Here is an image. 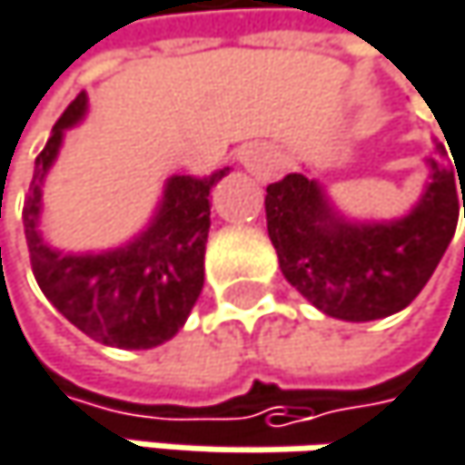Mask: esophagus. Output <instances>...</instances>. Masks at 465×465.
Listing matches in <instances>:
<instances>
[{"mask_svg": "<svg viewBox=\"0 0 465 465\" xmlns=\"http://www.w3.org/2000/svg\"><path fill=\"white\" fill-rule=\"evenodd\" d=\"M242 163H245L248 171H253L259 176H270L275 171V165H278V157L267 146H251V149H245Z\"/></svg>", "mask_w": 465, "mask_h": 465, "instance_id": "esophagus-1", "label": "esophagus"}]
</instances>
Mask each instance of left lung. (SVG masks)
<instances>
[{
    "instance_id": "1",
    "label": "left lung",
    "mask_w": 465,
    "mask_h": 465,
    "mask_svg": "<svg viewBox=\"0 0 465 465\" xmlns=\"http://www.w3.org/2000/svg\"><path fill=\"white\" fill-rule=\"evenodd\" d=\"M444 157V146H436ZM433 182L403 220L351 225L305 173L267 187V231L286 281L319 311L373 322L403 311L439 267L460 214L455 171L430 160ZM465 212V195H463Z\"/></svg>"
}]
</instances>
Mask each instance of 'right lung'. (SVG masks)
Masks as SVG:
<instances>
[{"mask_svg":"<svg viewBox=\"0 0 465 465\" xmlns=\"http://www.w3.org/2000/svg\"><path fill=\"white\" fill-rule=\"evenodd\" d=\"M84 108L81 92L56 119L35 163L24 201L32 272L48 302L89 338L116 349H152L179 332L203 289L209 190L225 168L209 176H173L154 223L127 248L100 256L56 253L37 234L40 182L59 152L62 130L75 124Z\"/></svg>","mask_w":465,"mask_h":465,"instance_id":"add662e5","label":"right lung"}]
</instances>
